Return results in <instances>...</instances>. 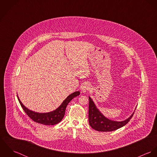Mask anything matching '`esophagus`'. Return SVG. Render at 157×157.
Instances as JSON below:
<instances>
[{"label": "esophagus", "mask_w": 157, "mask_h": 157, "mask_svg": "<svg viewBox=\"0 0 157 157\" xmlns=\"http://www.w3.org/2000/svg\"><path fill=\"white\" fill-rule=\"evenodd\" d=\"M90 84H88V83H85V84H83V85H82V88H81V89H82V90L83 92H86L87 90H90Z\"/></svg>", "instance_id": "esophagus-1"}]
</instances>
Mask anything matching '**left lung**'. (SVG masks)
Here are the masks:
<instances>
[{
    "instance_id": "8db88e82",
    "label": "left lung",
    "mask_w": 157,
    "mask_h": 157,
    "mask_svg": "<svg viewBox=\"0 0 157 157\" xmlns=\"http://www.w3.org/2000/svg\"><path fill=\"white\" fill-rule=\"evenodd\" d=\"M89 123L94 129L100 132H111L115 131L126 125L132 118L134 112L127 120L123 121H115L104 117L96 108L95 104L89 97Z\"/></svg>"
}]
</instances>
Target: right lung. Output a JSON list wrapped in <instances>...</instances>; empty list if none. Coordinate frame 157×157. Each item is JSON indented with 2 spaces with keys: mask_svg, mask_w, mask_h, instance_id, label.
Masks as SVG:
<instances>
[{
  "mask_svg": "<svg viewBox=\"0 0 157 157\" xmlns=\"http://www.w3.org/2000/svg\"><path fill=\"white\" fill-rule=\"evenodd\" d=\"M80 93L79 91H77L70 94L57 109L48 113H39L29 110L23 105L18 97L17 98L24 111L34 121L45 125H54L62 121L65 115L66 108L68 103L74 97L79 95Z\"/></svg>",
  "mask_w": 157,
  "mask_h": 157,
  "instance_id": "add662e5",
  "label": "right lung"
}]
</instances>
